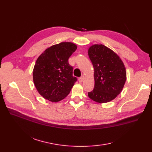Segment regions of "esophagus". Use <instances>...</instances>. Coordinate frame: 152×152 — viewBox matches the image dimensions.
<instances>
[{
	"mask_svg": "<svg viewBox=\"0 0 152 152\" xmlns=\"http://www.w3.org/2000/svg\"><path fill=\"white\" fill-rule=\"evenodd\" d=\"M84 78H85V77L83 75V76H82L81 77H80V78H78V81L80 82H82L83 81V80H84Z\"/></svg>",
	"mask_w": 152,
	"mask_h": 152,
	"instance_id": "34e87169",
	"label": "esophagus"
}]
</instances>
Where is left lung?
I'll list each match as a JSON object with an SVG mask.
<instances>
[{"label":"left lung","mask_w":152,"mask_h":152,"mask_svg":"<svg viewBox=\"0 0 152 152\" xmlns=\"http://www.w3.org/2000/svg\"><path fill=\"white\" fill-rule=\"evenodd\" d=\"M94 68L95 86L88 93L99 103L110 102L121 93L126 81V70L120 57L103 45H93L88 50Z\"/></svg>","instance_id":"left-lung-1"}]
</instances>
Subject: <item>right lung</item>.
Segmentation results:
<instances>
[{"label": "right lung", "mask_w": 152, "mask_h": 152, "mask_svg": "<svg viewBox=\"0 0 152 152\" xmlns=\"http://www.w3.org/2000/svg\"><path fill=\"white\" fill-rule=\"evenodd\" d=\"M75 44L62 42L47 48L36 61L33 79L40 95L51 102L66 98L77 82L68 60L77 49Z\"/></svg>", "instance_id": "add662e5"}]
</instances>
